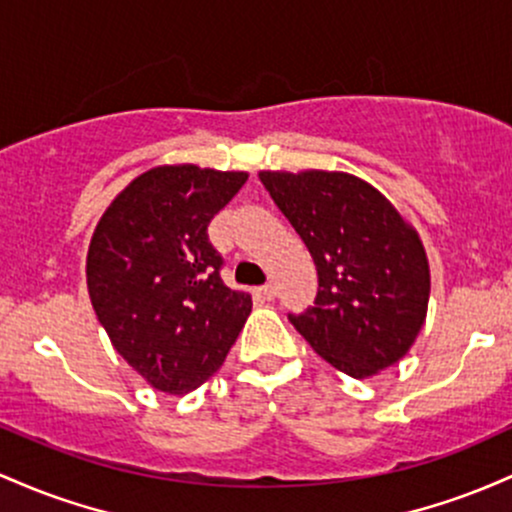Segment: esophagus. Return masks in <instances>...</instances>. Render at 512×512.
Wrapping results in <instances>:
<instances>
[{"instance_id":"34e87169","label":"esophagus","mask_w":512,"mask_h":512,"mask_svg":"<svg viewBox=\"0 0 512 512\" xmlns=\"http://www.w3.org/2000/svg\"><path fill=\"white\" fill-rule=\"evenodd\" d=\"M275 292H278V287H275V283H266V285L258 287L256 295H258V297H263V300H273Z\"/></svg>"}]
</instances>
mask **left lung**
<instances>
[{
    "instance_id": "1",
    "label": "left lung",
    "mask_w": 512,
    "mask_h": 512,
    "mask_svg": "<svg viewBox=\"0 0 512 512\" xmlns=\"http://www.w3.org/2000/svg\"><path fill=\"white\" fill-rule=\"evenodd\" d=\"M319 275L312 307L287 314L326 363L363 380L399 363L426 321L430 271L416 229L343 171H261Z\"/></svg>"
}]
</instances>
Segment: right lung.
I'll return each mask as SVG.
<instances>
[{
	"instance_id": "right-lung-1",
	"label": "right lung",
	"mask_w": 512,
	"mask_h": 512,
	"mask_svg": "<svg viewBox=\"0 0 512 512\" xmlns=\"http://www.w3.org/2000/svg\"><path fill=\"white\" fill-rule=\"evenodd\" d=\"M249 174L157 166L96 225L86 285L113 348L154 389L186 394L225 363L251 297L222 283L208 225Z\"/></svg>"
}]
</instances>
